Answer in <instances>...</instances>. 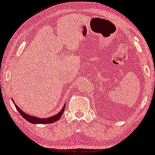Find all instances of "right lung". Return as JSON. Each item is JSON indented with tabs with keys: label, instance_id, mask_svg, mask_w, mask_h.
Returning <instances> with one entry per match:
<instances>
[{
	"label": "right lung",
	"instance_id": "add662e5",
	"mask_svg": "<svg viewBox=\"0 0 155 155\" xmlns=\"http://www.w3.org/2000/svg\"><path fill=\"white\" fill-rule=\"evenodd\" d=\"M15 107L17 109L18 112L20 113L21 115L23 116V118H24L26 120L31 123H33V124H49V123H53L54 122H56V121H58L59 119L61 118V116H62L64 109H65V104H64L63 108L61 109V110L59 111L58 114H56V115H54L53 116H51V117H48L46 118H40L35 117V116H30L29 114H27L25 112H23V111L21 110V109H19V107H18L16 104H15Z\"/></svg>",
	"mask_w": 155,
	"mask_h": 155
}]
</instances>
